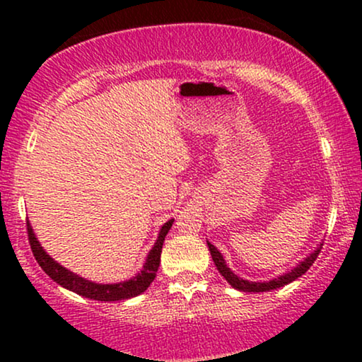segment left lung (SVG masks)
<instances>
[{"label": "left lung", "mask_w": 362, "mask_h": 362, "mask_svg": "<svg viewBox=\"0 0 362 362\" xmlns=\"http://www.w3.org/2000/svg\"><path fill=\"white\" fill-rule=\"evenodd\" d=\"M207 247H209L212 260H214L217 270L221 272V275L224 276V279L229 281V284L234 286L235 290L254 291V293H260V291H270V290L280 288V286L290 284V281H293V280L298 279V276L303 275L305 272L308 270L311 265H313V262L316 260V257H318V254L321 252V247H323V244H320L318 247H316L315 252H311V254L306 257L303 262H300V264L296 265L293 270L288 272V274H284V275H280L279 279H274V280H269V281H249V280L240 279V276H237L234 272H232L229 267L226 265L224 257L221 255V252L217 250L216 247L211 244V242H207Z\"/></svg>", "instance_id": "left-lung-1"}]
</instances>
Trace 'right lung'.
Masks as SVG:
<instances>
[{"label": "right lung", "instance_id": "obj_1", "mask_svg": "<svg viewBox=\"0 0 362 362\" xmlns=\"http://www.w3.org/2000/svg\"><path fill=\"white\" fill-rule=\"evenodd\" d=\"M173 222L168 221L165 226L161 227L160 234H158V239L150 250V254L146 257L145 265H143V270L140 274H136L133 279L127 281H120V284H95V281L86 280L82 276L74 274V272L64 269L62 265H59L56 260L51 259L44 249L39 244L36 235H34L33 227L29 222L28 224V237L29 244H31V250L34 257H36L37 264L41 265V269L46 272V274L51 276V279L59 284L64 288L74 291V293L86 296V298L97 300V301H118V300H128L133 298V296L140 295L145 291L148 286L151 285V281L155 280L158 267H160L161 260V249L163 242H165V237L168 232H170Z\"/></svg>", "mask_w": 362, "mask_h": 362}]
</instances>
